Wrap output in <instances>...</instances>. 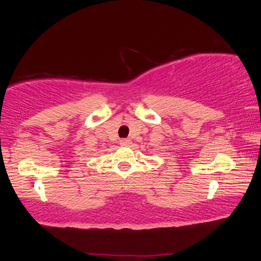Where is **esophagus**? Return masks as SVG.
<instances>
[{"instance_id":"esophagus-1","label":"esophagus","mask_w":261,"mask_h":261,"mask_svg":"<svg viewBox=\"0 0 261 261\" xmlns=\"http://www.w3.org/2000/svg\"><path fill=\"white\" fill-rule=\"evenodd\" d=\"M120 145H121V146H129V145H131V140L127 139V138L121 139L120 140Z\"/></svg>"}]
</instances>
